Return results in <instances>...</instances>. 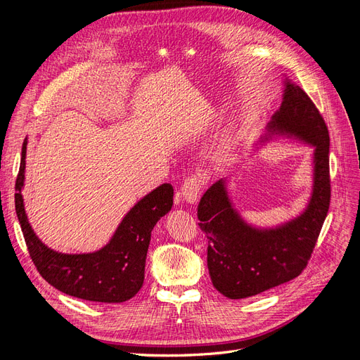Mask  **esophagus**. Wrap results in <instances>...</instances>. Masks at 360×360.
I'll return each instance as SVG.
<instances>
[{
	"mask_svg": "<svg viewBox=\"0 0 360 360\" xmlns=\"http://www.w3.org/2000/svg\"><path fill=\"white\" fill-rule=\"evenodd\" d=\"M201 189H202V179L198 176V174H191V176L181 184L183 200L193 204L198 200Z\"/></svg>",
	"mask_w": 360,
	"mask_h": 360,
	"instance_id": "1",
	"label": "esophagus"
}]
</instances>
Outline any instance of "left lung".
Instances as JSON below:
<instances>
[{
  "label": "left lung",
  "mask_w": 360,
  "mask_h": 360,
  "mask_svg": "<svg viewBox=\"0 0 360 360\" xmlns=\"http://www.w3.org/2000/svg\"><path fill=\"white\" fill-rule=\"evenodd\" d=\"M270 127L315 146L312 198L297 219L258 231L237 216L222 180L205 191L197 216L209 242L207 267L214 288L230 299L252 297L297 278L308 266L329 212V130L311 97L287 82L284 102Z\"/></svg>",
  "instance_id": "left-lung-1"
}]
</instances>
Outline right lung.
<instances>
[{"label":"right lung","instance_id":"1","mask_svg":"<svg viewBox=\"0 0 360 360\" xmlns=\"http://www.w3.org/2000/svg\"><path fill=\"white\" fill-rule=\"evenodd\" d=\"M27 141L15 184V207L30 257L41 278L69 296L103 303L126 302L144 284L151 230L172 205L174 188L162 184L141 200L120 224L111 242L93 254L53 252L36 237L27 221L20 189L24 186Z\"/></svg>","mask_w":360,"mask_h":360}]
</instances>
